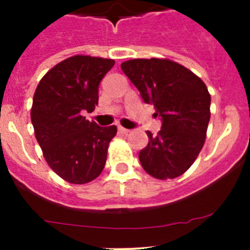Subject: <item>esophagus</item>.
I'll return each instance as SVG.
<instances>
[{
	"instance_id": "34e87169",
	"label": "esophagus",
	"mask_w": 250,
	"mask_h": 250,
	"mask_svg": "<svg viewBox=\"0 0 250 250\" xmlns=\"http://www.w3.org/2000/svg\"><path fill=\"white\" fill-rule=\"evenodd\" d=\"M119 131H120L121 134H125V135H126V134H129L130 132V130L125 129V127H123V126H119Z\"/></svg>"
}]
</instances>
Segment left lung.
Instances as JSON below:
<instances>
[{
    "instance_id": "1",
    "label": "left lung",
    "mask_w": 250,
    "mask_h": 250,
    "mask_svg": "<svg viewBox=\"0 0 250 250\" xmlns=\"http://www.w3.org/2000/svg\"><path fill=\"white\" fill-rule=\"evenodd\" d=\"M121 70L161 116V130L139 152L149 175L167 180L183 175L204 146L210 120V94L199 76L169 59H134Z\"/></svg>"
}]
</instances>
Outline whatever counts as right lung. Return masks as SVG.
Here are the masks:
<instances>
[{
  "label": "right lung",
  "mask_w": 250,
  "mask_h": 250,
  "mask_svg": "<svg viewBox=\"0 0 250 250\" xmlns=\"http://www.w3.org/2000/svg\"><path fill=\"white\" fill-rule=\"evenodd\" d=\"M112 59L75 55L48 70L40 80L31 107L35 136L48 167L71 184H86L105 167L116 126L86 120L94 111L99 83L114 66Z\"/></svg>",
  "instance_id": "add662e5"
}]
</instances>
